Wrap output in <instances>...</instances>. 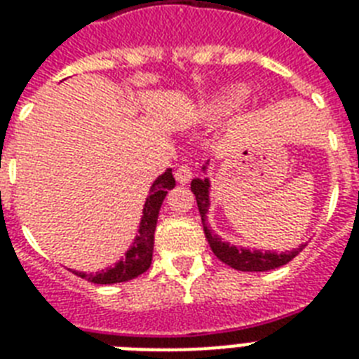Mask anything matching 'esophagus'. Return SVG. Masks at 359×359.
Returning <instances> with one entry per match:
<instances>
[{
  "mask_svg": "<svg viewBox=\"0 0 359 359\" xmlns=\"http://www.w3.org/2000/svg\"><path fill=\"white\" fill-rule=\"evenodd\" d=\"M191 168L188 165V163H180L179 168L175 169V179H177V182H180V184H186V182H190L191 179Z\"/></svg>",
  "mask_w": 359,
  "mask_h": 359,
  "instance_id": "esophagus-1",
  "label": "esophagus"
}]
</instances>
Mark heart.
<instances>
[{
  "mask_svg": "<svg viewBox=\"0 0 359 359\" xmlns=\"http://www.w3.org/2000/svg\"><path fill=\"white\" fill-rule=\"evenodd\" d=\"M248 87L245 86H233L227 87L225 91H222L218 97H214L210 102L205 106V115L208 119H222L227 117L233 111L242 106L248 98Z\"/></svg>",
  "mask_w": 359,
  "mask_h": 359,
  "instance_id": "heart-1",
  "label": "heart"
}]
</instances>
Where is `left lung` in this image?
Returning a JSON list of instances; mask_svg holds the SVG:
<instances>
[{
    "label": "left lung",
    "instance_id": "left-lung-1",
    "mask_svg": "<svg viewBox=\"0 0 359 359\" xmlns=\"http://www.w3.org/2000/svg\"><path fill=\"white\" fill-rule=\"evenodd\" d=\"M208 179H194L191 180V191L196 196L197 208H199V214H201L203 219V229H205V236H207L208 244H210V250L219 261L225 262L227 266L240 270V272H266V270H273V268H279L290 262L298 253H300L306 244L300 245L298 250L289 251V253H270V251H251L245 250V248H236V245H231L227 242H224L222 238H218L216 235H212V231L208 229L207 225V212H208Z\"/></svg>",
    "mask_w": 359,
    "mask_h": 359
}]
</instances>
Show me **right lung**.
I'll use <instances>...</instances> for the list:
<instances>
[{
    "label": "right lung",
    "mask_w": 359,
    "mask_h": 359,
    "mask_svg": "<svg viewBox=\"0 0 359 359\" xmlns=\"http://www.w3.org/2000/svg\"><path fill=\"white\" fill-rule=\"evenodd\" d=\"M171 188H175V179L171 169H168L165 173L160 175L152 182L151 191H149V197H147L145 201V208H143L140 231H137L134 244H132V248H130L124 259H121L114 268H109L106 272L104 270L97 273L74 272L76 276H80L81 279H87L91 283L111 285L130 281V279L137 278L143 272H147L152 264V250H154V231H156L158 214H160V207H162L163 199H165Z\"/></svg>",
    "instance_id": "1"
}]
</instances>
